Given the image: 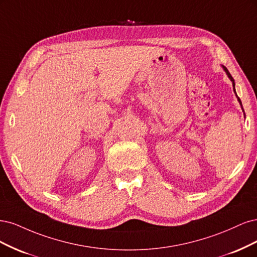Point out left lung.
<instances>
[{
  "label": "left lung",
  "mask_w": 257,
  "mask_h": 257,
  "mask_svg": "<svg viewBox=\"0 0 257 257\" xmlns=\"http://www.w3.org/2000/svg\"><path fill=\"white\" fill-rule=\"evenodd\" d=\"M223 69H224V71L226 72V74H227V77L230 79V81H231V83H233V87H234V92H235V94H236V90H235V81H234V79H233V77L230 76V73H229V71L227 70V68L226 67H224V66H223ZM236 96H237V94H236ZM237 99H238V101H239V103H240V105H241V107H242V103H241V100H240V98L237 96ZM243 110V109H242ZM245 116V115H244Z\"/></svg>",
  "instance_id": "8db88e82"
}]
</instances>
